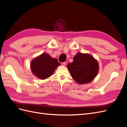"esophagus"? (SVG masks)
<instances>
[{
    "label": "esophagus",
    "mask_w": 127,
    "mask_h": 127,
    "mask_svg": "<svg viewBox=\"0 0 127 127\" xmlns=\"http://www.w3.org/2000/svg\"><path fill=\"white\" fill-rule=\"evenodd\" d=\"M62 65L63 66H65L66 65V62H64V63H62Z\"/></svg>",
    "instance_id": "34e87169"
}]
</instances>
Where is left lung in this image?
Here are the masks:
<instances>
[{"label":"left lung","instance_id":"obj_1","mask_svg":"<svg viewBox=\"0 0 127 127\" xmlns=\"http://www.w3.org/2000/svg\"><path fill=\"white\" fill-rule=\"evenodd\" d=\"M72 78L82 85L91 82L99 70L97 61L88 53L78 52L74 56L73 62L67 64Z\"/></svg>","mask_w":127,"mask_h":127}]
</instances>
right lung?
<instances>
[{
	"label": "right lung",
	"mask_w": 127,
	"mask_h": 127,
	"mask_svg": "<svg viewBox=\"0 0 127 127\" xmlns=\"http://www.w3.org/2000/svg\"><path fill=\"white\" fill-rule=\"evenodd\" d=\"M60 64L56 58L47 53H43L32 60L31 69L33 74L40 79H45L50 77Z\"/></svg>",
	"instance_id": "right-lung-1"
}]
</instances>
